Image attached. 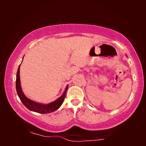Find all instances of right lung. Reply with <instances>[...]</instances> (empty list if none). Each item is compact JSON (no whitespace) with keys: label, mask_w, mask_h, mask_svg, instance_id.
<instances>
[{"label":"right lung","mask_w":146,"mask_h":146,"mask_svg":"<svg viewBox=\"0 0 146 146\" xmlns=\"http://www.w3.org/2000/svg\"><path fill=\"white\" fill-rule=\"evenodd\" d=\"M23 62V61H22ZM21 66V64H20ZM20 66L18 68L17 73V80H16V89H17V94L19 96L20 100L22 102L28 109L30 110L35 111V112L40 113H48L53 112L56 110H57L61 105L62 104L64 100L66 97V94L68 87L66 86L65 89V91L64 92L63 94L60 97L58 98L56 100L48 104H39L31 100L28 98L24 94L22 90L21 86V80H20Z\"/></svg>","instance_id":"right-lung-1"}]
</instances>
